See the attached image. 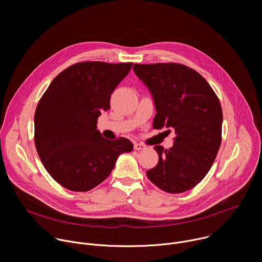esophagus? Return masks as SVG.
<instances>
[{"label": "esophagus", "mask_w": 262, "mask_h": 262, "mask_svg": "<svg viewBox=\"0 0 262 262\" xmlns=\"http://www.w3.org/2000/svg\"><path fill=\"white\" fill-rule=\"evenodd\" d=\"M134 148H135V150H143V149H145V146L140 143H135Z\"/></svg>", "instance_id": "obj_1"}]
</instances>
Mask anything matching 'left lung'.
Here are the masks:
<instances>
[{"label": "left lung", "instance_id": "8db88e82", "mask_svg": "<svg viewBox=\"0 0 262 262\" xmlns=\"http://www.w3.org/2000/svg\"><path fill=\"white\" fill-rule=\"evenodd\" d=\"M133 68L152 94L158 112L154 128L166 126L176 135L171 148L155 146L159 163L147 177L167 193L189 191L208 173L221 146L220 100L201 74L185 65L134 64Z\"/></svg>", "mask_w": 262, "mask_h": 262}]
</instances>
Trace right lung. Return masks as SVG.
Segmentation results:
<instances>
[{
	"instance_id": "right-lung-1",
	"label": "right lung",
	"mask_w": 262,
	"mask_h": 262,
	"mask_svg": "<svg viewBox=\"0 0 262 262\" xmlns=\"http://www.w3.org/2000/svg\"><path fill=\"white\" fill-rule=\"evenodd\" d=\"M132 65L73 64L52 81L37 104L36 150L49 174L65 189L92 190L111 174L121 154L133 150L126 138L107 140L96 129L98 117L110 108L111 94Z\"/></svg>"
}]
</instances>
